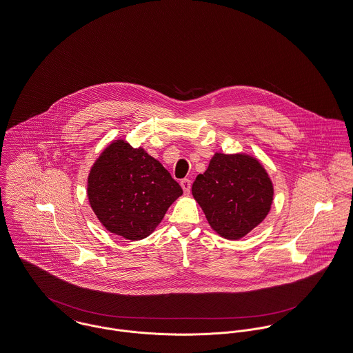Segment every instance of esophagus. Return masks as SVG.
I'll return each mask as SVG.
<instances>
[{"label": "esophagus", "instance_id": "esophagus-1", "mask_svg": "<svg viewBox=\"0 0 353 353\" xmlns=\"http://www.w3.org/2000/svg\"><path fill=\"white\" fill-rule=\"evenodd\" d=\"M181 188L184 190V193H190V179H184L181 180Z\"/></svg>", "mask_w": 353, "mask_h": 353}]
</instances>
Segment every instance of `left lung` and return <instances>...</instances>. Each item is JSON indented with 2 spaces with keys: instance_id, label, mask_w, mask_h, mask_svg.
I'll use <instances>...</instances> for the list:
<instances>
[{
  "instance_id": "obj_1",
  "label": "left lung",
  "mask_w": 353,
  "mask_h": 353,
  "mask_svg": "<svg viewBox=\"0 0 353 353\" xmlns=\"http://www.w3.org/2000/svg\"><path fill=\"white\" fill-rule=\"evenodd\" d=\"M192 194L212 230L236 241L268 216L274 188L256 159L243 153H215L207 170L196 177Z\"/></svg>"
}]
</instances>
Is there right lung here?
Masks as SVG:
<instances>
[{"instance_id":"obj_1","label":"right lung","mask_w":353,"mask_h":353,"mask_svg":"<svg viewBox=\"0 0 353 353\" xmlns=\"http://www.w3.org/2000/svg\"><path fill=\"white\" fill-rule=\"evenodd\" d=\"M183 190L142 148L117 139L92 165L87 196L106 230L130 241L149 236Z\"/></svg>"}]
</instances>
